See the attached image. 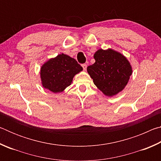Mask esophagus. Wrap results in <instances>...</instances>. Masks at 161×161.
I'll return each mask as SVG.
<instances>
[{"label":"esophagus","instance_id":"34e87169","mask_svg":"<svg viewBox=\"0 0 161 161\" xmlns=\"http://www.w3.org/2000/svg\"><path fill=\"white\" fill-rule=\"evenodd\" d=\"M81 66H82L83 69H84V70H86V67H87V65H86V64H81Z\"/></svg>","mask_w":161,"mask_h":161}]
</instances>
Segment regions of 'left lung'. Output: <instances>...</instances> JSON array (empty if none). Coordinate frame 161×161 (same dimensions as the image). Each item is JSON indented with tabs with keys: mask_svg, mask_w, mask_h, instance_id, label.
Listing matches in <instances>:
<instances>
[{
	"mask_svg": "<svg viewBox=\"0 0 161 161\" xmlns=\"http://www.w3.org/2000/svg\"><path fill=\"white\" fill-rule=\"evenodd\" d=\"M94 58L95 63L88 66L87 72L95 85L108 97L123 90L132 74L131 67L127 59L111 49H100Z\"/></svg>",
	"mask_w": 161,
	"mask_h": 161,
	"instance_id": "left-lung-1",
	"label": "left lung"
}]
</instances>
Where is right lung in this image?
<instances>
[{
  "label": "right lung",
  "instance_id": "obj_1",
  "mask_svg": "<svg viewBox=\"0 0 161 161\" xmlns=\"http://www.w3.org/2000/svg\"><path fill=\"white\" fill-rule=\"evenodd\" d=\"M82 69L75 59L64 54H59L41 67L42 85L54 93L61 92L70 85L75 75Z\"/></svg>",
  "mask_w": 161,
  "mask_h": 161
}]
</instances>
